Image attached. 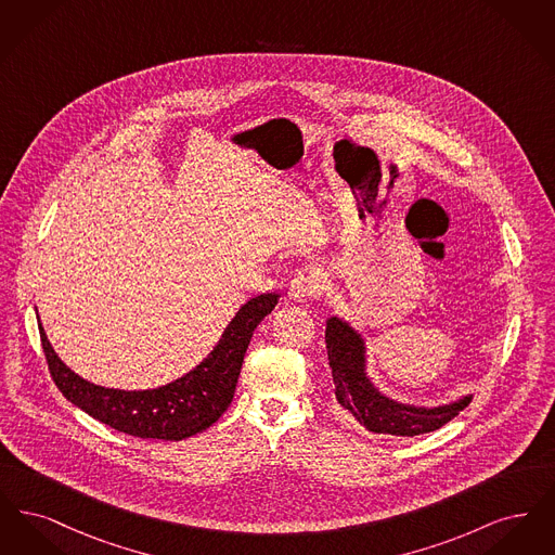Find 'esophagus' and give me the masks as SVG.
Here are the masks:
<instances>
[{"label":"esophagus","instance_id":"esophagus-1","mask_svg":"<svg viewBox=\"0 0 555 555\" xmlns=\"http://www.w3.org/2000/svg\"><path fill=\"white\" fill-rule=\"evenodd\" d=\"M322 289V274L317 268H301L289 285V297L295 301H308L310 297H314Z\"/></svg>","mask_w":555,"mask_h":555}]
</instances>
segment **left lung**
I'll return each mask as SVG.
<instances>
[{
  "label": "left lung",
  "mask_w": 555,
  "mask_h": 555,
  "mask_svg": "<svg viewBox=\"0 0 555 555\" xmlns=\"http://www.w3.org/2000/svg\"><path fill=\"white\" fill-rule=\"evenodd\" d=\"M324 335L337 401L370 433L396 437L433 433L455 418L473 401V396H464L435 408L396 401L380 393L370 380L364 337L349 322L337 317L328 318Z\"/></svg>",
  "instance_id": "8db88e82"
}]
</instances>
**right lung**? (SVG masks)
Wrapping results in <instances>:
<instances>
[{"instance_id": "add662e5", "label": "right lung", "mask_w": 555, "mask_h": 555, "mask_svg": "<svg viewBox=\"0 0 555 555\" xmlns=\"http://www.w3.org/2000/svg\"><path fill=\"white\" fill-rule=\"evenodd\" d=\"M279 297V293L251 297L241 306L204 362L185 376L147 391L107 389L80 378L57 358L41 320L39 333L53 383L70 403L118 433L141 439L181 441L210 428L227 412L235 396L243 356L251 335L274 310Z\"/></svg>"}]
</instances>
